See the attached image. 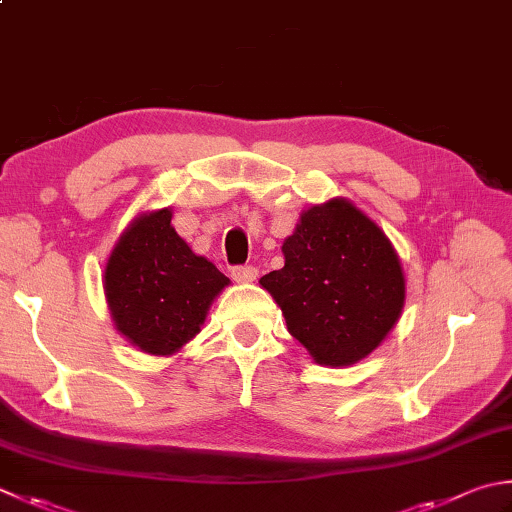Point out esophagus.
Segmentation results:
<instances>
[{"label": "esophagus", "instance_id": "34e87169", "mask_svg": "<svg viewBox=\"0 0 512 512\" xmlns=\"http://www.w3.org/2000/svg\"><path fill=\"white\" fill-rule=\"evenodd\" d=\"M257 275H259V270L255 266H235L233 270H230V277H233L239 284L255 282Z\"/></svg>", "mask_w": 512, "mask_h": 512}]
</instances>
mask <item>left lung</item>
Returning <instances> with one entry per match:
<instances>
[{
	"label": "left lung",
	"instance_id": "left-lung-1",
	"mask_svg": "<svg viewBox=\"0 0 512 512\" xmlns=\"http://www.w3.org/2000/svg\"><path fill=\"white\" fill-rule=\"evenodd\" d=\"M282 253L284 268L259 284L282 308L288 333L333 368L373 353L406 299L404 270L384 230L335 197L304 210Z\"/></svg>",
	"mask_w": 512,
	"mask_h": 512
}]
</instances>
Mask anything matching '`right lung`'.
Segmentation results:
<instances>
[{
  "label": "right lung",
  "instance_id": "1",
  "mask_svg": "<svg viewBox=\"0 0 512 512\" xmlns=\"http://www.w3.org/2000/svg\"><path fill=\"white\" fill-rule=\"evenodd\" d=\"M170 219V208L135 217L104 270L115 328L148 355H173L188 344L230 284L215 264L190 250Z\"/></svg>",
  "mask_w": 512,
  "mask_h": 512
}]
</instances>
